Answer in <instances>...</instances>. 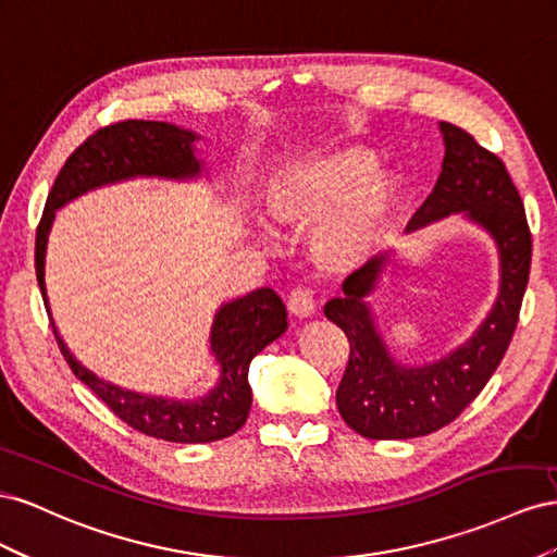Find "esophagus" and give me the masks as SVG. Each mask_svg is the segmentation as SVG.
Here are the masks:
<instances>
[{
    "mask_svg": "<svg viewBox=\"0 0 557 557\" xmlns=\"http://www.w3.org/2000/svg\"><path fill=\"white\" fill-rule=\"evenodd\" d=\"M287 308H289V312L296 317V320H308V317L314 314V298H312V292H308V289H294V292L289 294Z\"/></svg>",
    "mask_w": 557,
    "mask_h": 557,
    "instance_id": "esophagus-1",
    "label": "esophagus"
}]
</instances>
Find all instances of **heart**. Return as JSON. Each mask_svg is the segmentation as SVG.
Masks as SVG:
<instances>
[{
    "label": "heart",
    "mask_w": 557,
    "mask_h": 557,
    "mask_svg": "<svg viewBox=\"0 0 557 557\" xmlns=\"http://www.w3.org/2000/svg\"><path fill=\"white\" fill-rule=\"evenodd\" d=\"M261 212L280 231H308L306 253L324 275L357 273L387 240L401 208L396 170L352 141L284 156L265 174Z\"/></svg>",
    "instance_id": "obj_1"
}]
</instances>
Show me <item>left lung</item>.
Instances as JSON below:
<instances>
[{"label": "left lung", "mask_w": 557, "mask_h": 557, "mask_svg": "<svg viewBox=\"0 0 557 557\" xmlns=\"http://www.w3.org/2000/svg\"><path fill=\"white\" fill-rule=\"evenodd\" d=\"M443 163L432 194L412 214L406 235L459 216L487 233L499 261V289L485 320L448 355L404 363L389 349L371 296L394 261V249L343 282V296L324 306L326 320L345 331L349 361L336 392L343 420L363 438L404 441L453 422L481 389L513 338L532 259L525 208L504 163L453 123H438Z\"/></svg>", "instance_id": "8db88e82"}]
</instances>
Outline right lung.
I'll list each match as a JSON object with an SVG mask.
<instances>
[{
  "instance_id": "1",
  "label": "right lung",
  "mask_w": 557,
  "mask_h": 557,
  "mask_svg": "<svg viewBox=\"0 0 557 557\" xmlns=\"http://www.w3.org/2000/svg\"><path fill=\"white\" fill-rule=\"evenodd\" d=\"M202 135L168 121H123L98 131L62 165L37 228V282L49 310L58 345L70 369L95 396L137 432L172 443H212L240 429L251 408L249 363L265 345L287 331V308L268 287L221 304L210 326V355L219 369L216 383L202 394L163 396L125 389L98 377L78 361L55 326L46 292V249L60 208L95 188L131 182L208 180L198 141Z\"/></svg>"
}]
</instances>
